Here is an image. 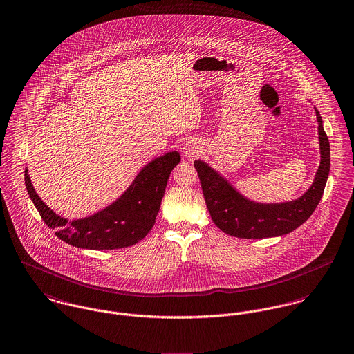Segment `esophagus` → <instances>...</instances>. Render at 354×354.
<instances>
[{
  "instance_id": "esophagus-1",
  "label": "esophagus",
  "mask_w": 354,
  "mask_h": 354,
  "mask_svg": "<svg viewBox=\"0 0 354 354\" xmlns=\"http://www.w3.org/2000/svg\"><path fill=\"white\" fill-rule=\"evenodd\" d=\"M199 147L196 145V142H187L186 147L183 148V153H185V158H194L196 155L199 153Z\"/></svg>"
}]
</instances>
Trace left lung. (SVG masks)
<instances>
[{"mask_svg":"<svg viewBox=\"0 0 354 354\" xmlns=\"http://www.w3.org/2000/svg\"><path fill=\"white\" fill-rule=\"evenodd\" d=\"M316 111L320 164L313 186L295 201L258 203L236 192L235 187L206 162L194 161L205 202L213 223L227 235L241 239H265L286 235L304 224L314 213L330 172V142L323 120Z\"/></svg>","mask_w":354,"mask_h":354,"instance_id":"8db88e82","label":"left lung"}]
</instances>
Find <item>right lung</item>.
<instances>
[{
    "label": "right lung",
    "instance_id": "right-lung-1",
    "mask_svg": "<svg viewBox=\"0 0 354 354\" xmlns=\"http://www.w3.org/2000/svg\"><path fill=\"white\" fill-rule=\"evenodd\" d=\"M179 161L178 152L152 160L115 202L93 216L73 221L59 217L40 199L28 169L24 171V179L41 220L61 240L79 248L115 250L138 243L153 228L169 174Z\"/></svg>",
    "mask_w": 354,
    "mask_h": 354
}]
</instances>
